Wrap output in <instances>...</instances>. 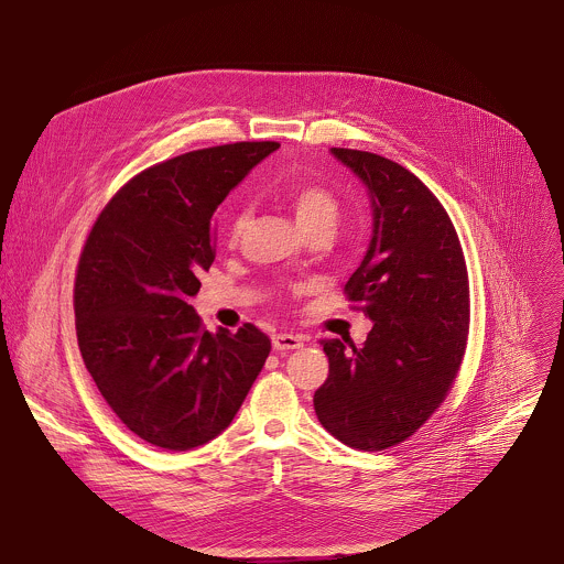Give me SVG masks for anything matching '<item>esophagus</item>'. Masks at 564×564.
<instances>
[{
	"instance_id": "1",
	"label": "esophagus",
	"mask_w": 564,
	"mask_h": 564,
	"mask_svg": "<svg viewBox=\"0 0 564 564\" xmlns=\"http://www.w3.org/2000/svg\"><path fill=\"white\" fill-rule=\"evenodd\" d=\"M272 346H274V350H279V352L296 350V348H301V346H303V337L281 333V335H274V337H272Z\"/></svg>"
}]
</instances>
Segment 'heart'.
<instances>
[{
	"instance_id": "obj_1",
	"label": "heart",
	"mask_w": 564,
	"mask_h": 564,
	"mask_svg": "<svg viewBox=\"0 0 564 564\" xmlns=\"http://www.w3.org/2000/svg\"><path fill=\"white\" fill-rule=\"evenodd\" d=\"M279 196L292 209L296 223L305 234L314 229H328L333 231L341 216L339 198L324 185L318 183H290L285 185ZM246 212H236L229 220V240L236 243L238 236L246 229Z\"/></svg>"
}]
</instances>
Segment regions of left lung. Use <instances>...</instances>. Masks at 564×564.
I'll return each mask as SVG.
<instances>
[{
    "mask_svg": "<svg viewBox=\"0 0 564 564\" xmlns=\"http://www.w3.org/2000/svg\"><path fill=\"white\" fill-rule=\"evenodd\" d=\"M333 153L372 198L370 248L344 294L375 326L361 348L321 341L330 370L314 411L346 446L383 451L417 433L453 388L468 339V272L451 216L415 174L370 151Z\"/></svg>",
    "mask_w": 564,
    "mask_h": 564,
    "instance_id": "8db88e82",
    "label": "left lung"
}]
</instances>
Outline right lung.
<instances>
[{
    "instance_id": "1",
    "label": "right lung",
    "mask_w": 564,
    "mask_h": 564,
    "mask_svg": "<svg viewBox=\"0 0 564 564\" xmlns=\"http://www.w3.org/2000/svg\"><path fill=\"white\" fill-rule=\"evenodd\" d=\"M279 142H231L158 163L98 214L73 288L85 366L140 440L189 451L229 426L272 341L254 324L209 333L189 305L214 263L212 216Z\"/></svg>"
}]
</instances>
